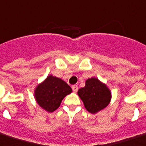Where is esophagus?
Wrapping results in <instances>:
<instances>
[{"label": "esophagus", "mask_w": 146, "mask_h": 146, "mask_svg": "<svg viewBox=\"0 0 146 146\" xmlns=\"http://www.w3.org/2000/svg\"><path fill=\"white\" fill-rule=\"evenodd\" d=\"M72 90H73V92H77L78 90V86L76 85H73V86H72Z\"/></svg>", "instance_id": "34e87169"}]
</instances>
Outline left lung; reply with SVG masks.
Returning <instances> with one entry per match:
<instances>
[{
  "mask_svg": "<svg viewBox=\"0 0 146 146\" xmlns=\"http://www.w3.org/2000/svg\"><path fill=\"white\" fill-rule=\"evenodd\" d=\"M78 95L86 110L93 114L106 107L111 100L109 88L95 77L86 80L85 86L78 90Z\"/></svg>",
  "mask_w": 146,
  "mask_h": 146,
  "instance_id": "left-lung-1",
  "label": "left lung"
}]
</instances>
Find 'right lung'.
I'll return each mask as SVG.
<instances>
[{"instance_id":"right-lung-1","label":"right lung","mask_w":146,"mask_h":146,"mask_svg":"<svg viewBox=\"0 0 146 146\" xmlns=\"http://www.w3.org/2000/svg\"><path fill=\"white\" fill-rule=\"evenodd\" d=\"M71 92L72 89L65 81L50 75L36 86L34 97L41 108L52 113L60 106L63 98Z\"/></svg>"}]
</instances>
